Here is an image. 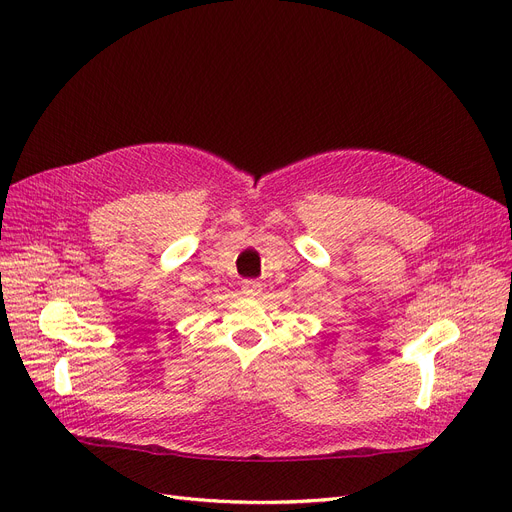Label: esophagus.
I'll return each mask as SVG.
<instances>
[{"label":"esophagus","mask_w":512,"mask_h":512,"mask_svg":"<svg viewBox=\"0 0 512 512\" xmlns=\"http://www.w3.org/2000/svg\"><path fill=\"white\" fill-rule=\"evenodd\" d=\"M242 292L249 294V297H257V294H261V284L257 280H245L242 282Z\"/></svg>","instance_id":"esophagus-1"}]
</instances>
